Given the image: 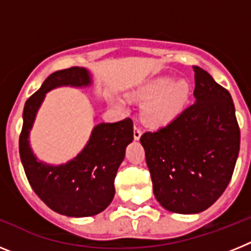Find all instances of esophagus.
Here are the masks:
<instances>
[{
  "mask_svg": "<svg viewBox=\"0 0 251 251\" xmlns=\"http://www.w3.org/2000/svg\"><path fill=\"white\" fill-rule=\"evenodd\" d=\"M142 136V129L139 126H137V124H134V132H133V137H134V139H139Z\"/></svg>",
  "mask_w": 251,
  "mask_h": 251,
  "instance_id": "1",
  "label": "esophagus"
}]
</instances>
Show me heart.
Segmentation results:
<instances>
[{"instance_id": "heart-1", "label": "heart", "mask_w": 251, "mask_h": 251, "mask_svg": "<svg viewBox=\"0 0 251 251\" xmlns=\"http://www.w3.org/2000/svg\"><path fill=\"white\" fill-rule=\"evenodd\" d=\"M190 95L187 81H175L174 77L162 76L142 86L137 92L143 106V117L152 126H166L183 109Z\"/></svg>"}]
</instances>
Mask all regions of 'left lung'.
I'll use <instances>...</instances> for the list:
<instances>
[{"instance_id":"left-lung-1","label":"left lung","mask_w":251,"mask_h":251,"mask_svg":"<svg viewBox=\"0 0 251 251\" xmlns=\"http://www.w3.org/2000/svg\"><path fill=\"white\" fill-rule=\"evenodd\" d=\"M194 72L195 103L141 136L154 196L176 214L210 207L229 185L240 150L231 95L203 69Z\"/></svg>"}]
</instances>
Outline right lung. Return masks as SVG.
<instances>
[{
    "label": "right lung",
    "instance_id": "1",
    "mask_svg": "<svg viewBox=\"0 0 251 251\" xmlns=\"http://www.w3.org/2000/svg\"><path fill=\"white\" fill-rule=\"evenodd\" d=\"M92 77L85 68L73 66L52 73L26 100L20 134V157L35 194L55 212L65 216H93L105 210L115 194L114 178L126 148L133 141L130 118L99 123L93 128L84 150L65 165L39 161L30 148L28 134L45 94L57 86H88Z\"/></svg>",
    "mask_w": 251,
    "mask_h": 251
}]
</instances>
